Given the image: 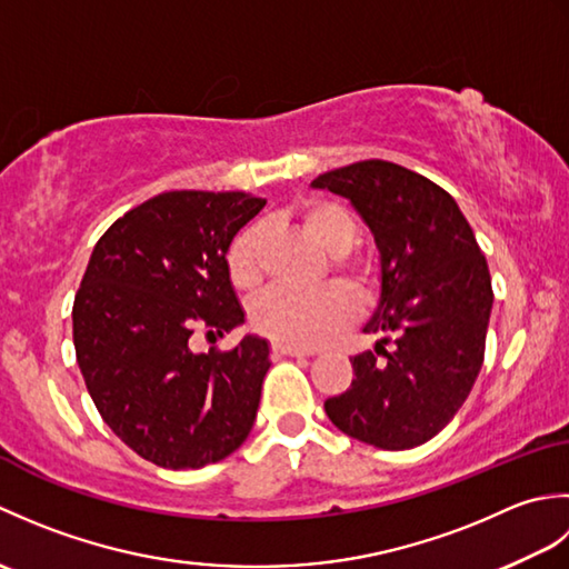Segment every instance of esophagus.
I'll return each mask as SVG.
<instances>
[{"label": "esophagus", "instance_id": "1", "mask_svg": "<svg viewBox=\"0 0 569 569\" xmlns=\"http://www.w3.org/2000/svg\"><path fill=\"white\" fill-rule=\"evenodd\" d=\"M273 355L276 357H310V352H306V349H298V347H291V345H273Z\"/></svg>", "mask_w": 569, "mask_h": 569}]
</instances>
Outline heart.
Instances as JSON below:
<instances>
[{"mask_svg": "<svg viewBox=\"0 0 569 569\" xmlns=\"http://www.w3.org/2000/svg\"><path fill=\"white\" fill-rule=\"evenodd\" d=\"M306 232L330 253L332 269L353 291L359 303H371L379 291L377 266L367 257H355L357 222L345 204L335 200H308L300 210ZM261 229L247 227L227 251V271L232 283L249 291L259 283ZM347 287V288H348ZM346 288V289H347ZM340 283H325L308 291L273 286L251 303L253 330L273 342L291 347H316L345 330L357 318V303Z\"/></svg>", "mask_w": 569, "mask_h": 569, "instance_id": "b5f03b06", "label": "heart"}]
</instances>
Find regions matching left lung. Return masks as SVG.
<instances>
[{
	"instance_id": "1",
	"label": "left lung",
	"mask_w": 569,
	"mask_h": 569,
	"mask_svg": "<svg viewBox=\"0 0 569 569\" xmlns=\"http://www.w3.org/2000/svg\"><path fill=\"white\" fill-rule=\"evenodd\" d=\"M310 186L352 202L381 266L365 325L381 340L352 359V386L325 413L359 442L410 450L455 418L479 377L493 303L487 259L450 192L403 166L369 159Z\"/></svg>"
}]
</instances>
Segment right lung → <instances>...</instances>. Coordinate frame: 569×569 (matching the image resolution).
I'll return each instance as SVG.
<instances>
[{
	"label": "right lung",
	"mask_w": 569,
	"mask_h": 569,
	"mask_svg": "<svg viewBox=\"0 0 569 569\" xmlns=\"http://www.w3.org/2000/svg\"><path fill=\"white\" fill-rule=\"evenodd\" d=\"M266 200L249 192H161L107 229L72 303L84 386L119 440L166 469L220 462L247 440L269 342L196 355V328L224 337L244 322L227 251Z\"/></svg>",
	"instance_id": "add662e5"
}]
</instances>
